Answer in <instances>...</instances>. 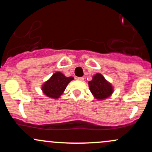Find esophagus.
Here are the masks:
<instances>
[{
	"label": "esophagus",
	"mask_w": 152,
	"mask_h": 152,
	"mask_svg": "<svg viewBox=\"0 0 152 152\" xmlns=\"http://www.w3.org/2000/svg\"><path fill=\"white\" fill-rule=\"evenodd\" d=\"M76 78L77 80H78V81H83V79H84L83 77H76Z\"/></svg>",
	"instance_id": "1"
}]
</instances>
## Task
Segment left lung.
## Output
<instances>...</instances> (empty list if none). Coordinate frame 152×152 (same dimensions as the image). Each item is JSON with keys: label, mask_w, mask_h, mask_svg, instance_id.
<instances>
[{"label": "left lung", "mask_w": 152, "mask_h": 152, "mask_svg": "<svg viewBox=\"0 0 152 152\" xmlns=\"http://www.w3.org/2000/svg\"><path fill=\"white\" fill-rule=\"evenodd\" d=\"M89 88L93 95L98 99H104L113 92V88L109 83L106 81L102 74H97L93 77V80L88 82Z\"/></svg>", "instance_id": "8db88e82"}]
</instances>
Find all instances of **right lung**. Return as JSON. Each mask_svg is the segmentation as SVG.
Listing matches in <instances>:
<instances>
[{"instance_id":"right-lung-1","label":"right lung","mask_w":152,"mask_h":152,"mask_svg":"<svg viewBox=\"0 0 152 152\" xmlns=\"http://www.w3.org/2000/svg\"><path fill=\"white\" fill-rule=\"evenodd\" d=\"M74 79L73 77H66L61 72L55 73L51 78L43 84L42 90L48 97L58 99L66 89L68 83Z\"/></svg>"}]
</instances>
